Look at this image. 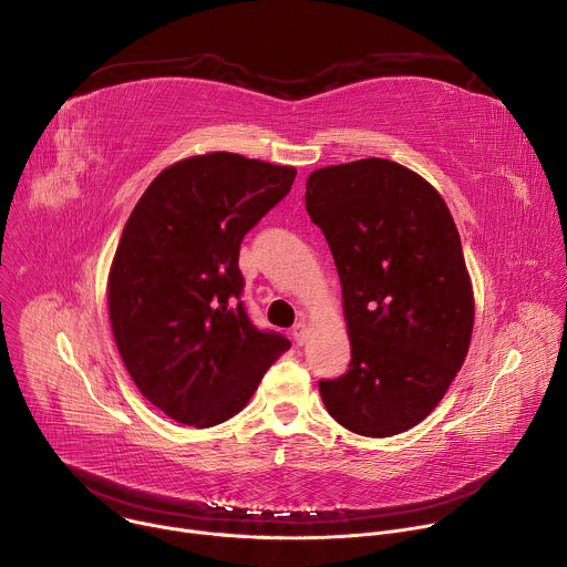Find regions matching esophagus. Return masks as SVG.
Segmentation results:
<instances>
[{
  "label": "esophagus",
  "mask_w": 567,
  "mask_h": 567,
  "mask_svg": "<svg viewBox=\"0 0 567 567\" xmlns=\"http://www.w3.org/2000/svg\"><path fill=\"white\" fill-rule=\"evenodd\" d=\"M291 337H293L296 346L305 343V339H307V326H305V322H298V326L291 328Z\"/></svg>",
  "instance_id": "34e87169"
}]
</instances>
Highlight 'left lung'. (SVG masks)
Listing matches in <instances>:
<instances>
[{
	"label": "left lung",
	"instance_id": "left-lung-1",
	"mask_svg": "<svg viewBox=\"0 0 567 567\" xmlns=\"http://www.w3.org/2000/svg\"><path fill=\"white\" fill-rule=\"evenodd\" d=\"M305 206L330 245L352 348L346 374L318 381L322 403L365 437L409 431L442 401L471 343L455 221L426 179L388 158L311 173Z\"/></svg>",
	"mask_w": 567,
	"mask_h": 567
}]
</instances>
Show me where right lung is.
<instances>
[{
    "mask_svg": "<svg viewBox=\"0 0 567 567\" xmlns=\"http://www.w3.org/2000/svg\"><path fill=\"white\" fill-rule=\"evenodd\" d=\"M293 179L291 166L233 152L190 156L147 186L123 228L107 282L112 332L141 394L179 424L208 429L239 413L291 348L251 322L237 260Z\"/></svg>",
    "mask_w": 567,
    "mask_h": 567,
    "instance_id": "add662e5",
    "label": "right lung"
}]
</instances>
